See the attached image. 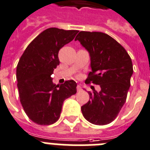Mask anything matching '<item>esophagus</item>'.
Here are the masks:
<instances>
[{
	"instance_id": "obj_1",
	"label": "esophagus",
	"mask_w": 150,
	"mask_h": 150,
	"mask_svg": "<svg viewBox=\"0 0 150 150\" xmlns=\"http://www.w3.org/2000/svg\"><path fill=\"white\" fill-rule=\"evenodd\" d=\"M76 90H77V92H80V91L82 90V87L80 85H78L77 86H76Z\"/></svg>"
}]
</instances>
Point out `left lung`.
<instances>
[{"instance_id": "left-lung-1", "label": "left lung", "mask_w": 150, "mask_h": 150, "mask_svg": "<svg viewBox=\"0 0 150 150\" xmlns=\"http://www.w3.org/2000/svg\"><path fill=\"white\" fill-rule=\"evenodd\" d=\"M75 40L90 54L92 71L85 83L101 87L100 92H89V100L81 107L82 113L93 125H108L126 102L134 72L131 58L121 44L105 33L81 31Z\"/></svg>"}]
</instances>
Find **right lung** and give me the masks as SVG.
I'll return each instance as SVG.
<instances>
[{"label": "right lung", "instance_id": "obj_1", "mask_svg": "<svg viewBox=\"0 0 150 150\" xmlns=\"http://www.w3.org/2000/svg\"><path fill=\"white\" fill-rule=\"evenodd\" d=\"M78 30L49 28L35 37L25 48L16 67L21 105L29 118L39 125H50L59 119L66 98L76 93L73 80L57 86L51 75L59 65L58 52Z\"/></svg>", "mask_w": 150, "mask_h": 150}]
</instances>
